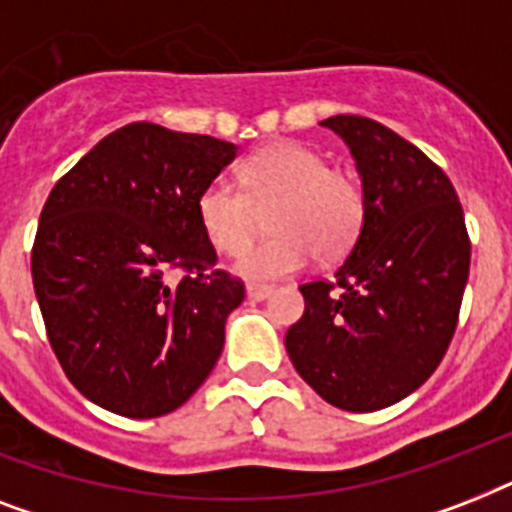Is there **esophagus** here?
I'll return each mask as SVG.
<instances>
[{"instance_id":"esophagus-1","label":"esophagus","mask_w":512,"mask_h":512,"mask_svg":"<svg viewBox=\"0 0 512 512\" xmlns=\"http://www.w3.org/2000/svg\"><path fill=\"white\" fill-rule=\"evenodd\" d=\"M273 287H268V284H247V295L252 297V300H265V297H271Z\"/></svg>"}]
</instances>
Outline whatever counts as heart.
Masks as SVG:
<instances>
[{
	"label": "heart",
	"instance_id": "obj_1",
	"mask_svg": "<svg viewBox=\"0 0 512 512\" xmlns=\"http://www.w3.org/2000/svg\"><path fill=\"white\" fill-rule=\"evenodd\" d=\"M236 183L215 177L196 199L201 231L223 255H239L254 238L259 212L269 216L274 236L241 253L236 271L252 281L292 276L313 252L337 260L361 236L366 220L364 188L350 172L332 170L316 148L279 140L257 148L239 167Z\"/></svg>",
	"mask_w": 512,
	"mask_h": 512
}]
</instances>
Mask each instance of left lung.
<instances>
[{"label": "left lung", "mask_w": 512, "mask_h": 512, "mask_svg": "<svg viewBox=\"0 0 512 512\" xmlns=\"http://www.w3.org/2000/svg\"><path fill=\"white\" fill-rule=\"evenodd\" d=\"M356 159L366 220L335 279L308 281L284 345L327 404L377 412L441 364L460 316L470 239L452 180L420 148L366 116H332Z\"/></svg>", "instance_id": "1"}]
</instances>
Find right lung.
Segmentation results:
<instances>
[{
  "label": "right lung",
  "instance_id": "obj_1",
  "mask_svg": "<svg viewBox=\"0 0 512 512\" xmlns=\"http://www.w3.org/2000/svg\"><path fill=\"white\" fill-rule=\"evenodd\" d=\"M236 146L132 122L60 177L39 217L31 276L63 372L108 412H175L223 353L244 281L217 268L201 188Z\"/></svg>",
  "mask_w": 512,
  "mask_h": 512
}]
</instances>
